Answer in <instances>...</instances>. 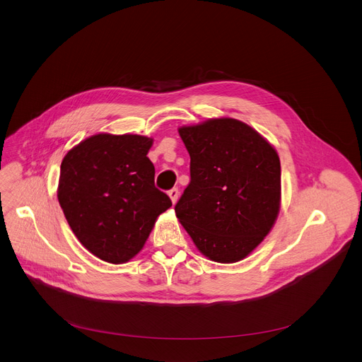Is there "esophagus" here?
<instances>
[{
  "label": "esophagus",
  "instance_id": "obj_1",
  "mask_svg": "<svg viewBox=\"0 0 362 362\" xmlns=\"http://www.w3.org/2000/svg\"><path fill=\"white\" fill-rule=\"evenodd\" d=\"M169 196L172 199V203H176L177 199H179V189L177 187H173L169 190Z\"/></svg>",
  "mask_w": 362,
  "mask_h": 362
}]
</instances>
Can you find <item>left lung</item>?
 Returning <instances> with one entry per match:
<instances>
[{
	"label": "left lung",
	"mask_w": 362,
	"mask_h": 362,
	"mask_svg": "<svg viewBox=\"0 0 362 362\" xmlns=\"http://www.w3.org/2000/svg\"><path fill=\"white\" fill-rule=\"evenodd\" d=\"M190 156V182L176 216L209 259H243L269 233L279 212L276 150L247 124L212 119L180 127Z\"/></svg>",
	"instance_id": "left-lung-1"
}]
</instances>
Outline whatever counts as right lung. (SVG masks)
Wrapping results in <instances>:
<instances>
[{"label":"right lung","instance_id":"right-lung-1","mask_svg":"<svg viewBox=\"0 0 362 362\" xmlns=\"http://www.w3.org/2000/svg\"><path fill=\"white\" fill-rule=\"evenodd\" d=\"M153 140L139 134H95L63 159L59 202L81 242L100 259L127 262L140 252L158 216L172 206L154 186L147 158Z\"/></svg>","mask_w":362,"mask_h":362}]
</instances>
